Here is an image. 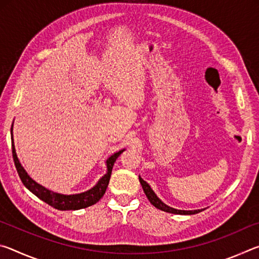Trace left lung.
<instances>
[{
	"mask_svg": "<svg viewBox=\"0 0 259 259\" xmlns=\"http://www.w3.org/2000/svg\"><path fill=\"white\" fill-rule=\"evenodd\" d=\"M139 182L142 184V187L144 190V193H145L147 199L150 200V202L154 205L155 208L162 210V211H165V212H170V213H176V214H194V213H198L200 211H202V209H198V210H179V209H175L169 207V205H166L164 202H162V201L157 198V195L155 194V192L152 190L151 186L148 185V183H146L144 179L139 176Z\"/></svg>",
	"mask_w": 259,
	"mask_h": 259,
	"instance_id": "8db88e82",
	"label": "left lung"
}]
</instances>
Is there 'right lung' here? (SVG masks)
Masks as SVG:
<instances>
[{"instance_id": "obj_1", "label": "right lung", "mask_w": 259, "mask_h": 259, "mask_svg": "<svg viewBox=\"0 0 259 259\" xmlns=\"http://www.w3.org/2000/svg\"><path fill=\"white\" fill-rule=\"evenodd\" d=\"M12 130H14V123L11 125L12 156H14L16 169L17 171H18L21 182H23L26 188H28V190L32 192L34 195H36L38 199L45 201L46 203L58 210H78L88 208L90 207V205L97 203L98 201L103 198L105 192H106L114 163H115L117 157L121 155V153H123L125 151V148H123V150H120L119 152L114 153V154L108 157L106 162H105V163H106V174H105L97 182V184H96L94 187H91L90 190L82 193H76V194H61V193L48 190L45 186H42L38 183L35 182L32 177H29V175L26 171L24 166L21 165L18 156H17Z\"/></svg>"}]
</instances>
